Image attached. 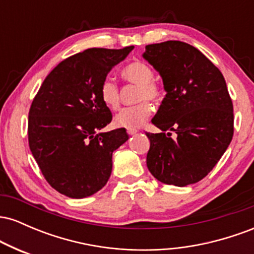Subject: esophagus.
Masks as SVG:
<instances>
[{
  "mask_svg": "<svg viewBox=\"0 0 254 254\" xmlns=\"http://www.w3.org/2000/svg\"><path fill=\"white\" fill-rule=\"evenodd\" d=\"M137 132V130L136 129H127V133H129L130 136H132V135H135V133Z\"/></svg>",
  "mask_w": 254,
  "mask_h": 254,
  "instance_id": "1",
  "label": "esophagus"
}]
</instances>
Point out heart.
I'll list each match as a JSON object with an SVG mask.
<instances>
[{"label":"heart","instance_id":"obj_1","mask_svg":"<svg viewBox=\"0 0 254 254\" xmlns=\"http://www.w3.org/2000/svg\"><path fill=\"white\" fill-rule=\"evenodd\" d=\"M119 74H121L122 80H124L125 82L138 86L137 100H139L141 103L122 110L116 116L115 123L121 127L136 129V127H141L153 113V106L146 99L157 103L161 99L164 90H162L161 84L154 78L153 68L149 64L142 62V61H132V62L127 63L122 68ZM99 95L107 109L116 111L121 106L119 88L117 83L111 78H105L101 82L100 88H99ZM142 100L144 101L142 102Z\"/></svg>","mask_w":254,"mask_h":254}]
</instances>
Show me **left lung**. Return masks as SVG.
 I'll return each mask as SVG.
<instances>
[{
    "label": "left lung",
    "mask_w": 254,
    "mask_h": 254,
    "mask_svg": "<svg viewBox=\"0 0 254 254\" xmlns=\"http://www.w3.org/2000/svg\"><path fill=\"white\" fill-rule=\"evenodd\" d=\"M143 57L160 72L167 92L151 119L162 132H147L148 170L167 185L198 183L215 167L234 132L222 72L198 49L179 40L147 45Z\"/></svg>",
    "instance_id": "left-lung-1"
}]
</instances>
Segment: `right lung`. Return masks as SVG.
Returning a JSON list of instances; mask_svg holds the SVG:
<instances>
[{
  "label": "right lung",
  "mask_w": 254,
  "mask_h": 254,
  "mask_svg": "<svg viewBox=\"0 0 254 254\" xmlns=\"http://www.w3.org/2000/svg\"><path fill=\"white\" fill-rule=\"evenodd\" d=\"M133 46L87 49L46 76L28 113V143L44 178L70 198L94 194L112 172V153L127 141L124 127L98 132L112 121L99 88Z\"/></svg>",
  "instance_id": "right-lung-1"
}]
</instances>
